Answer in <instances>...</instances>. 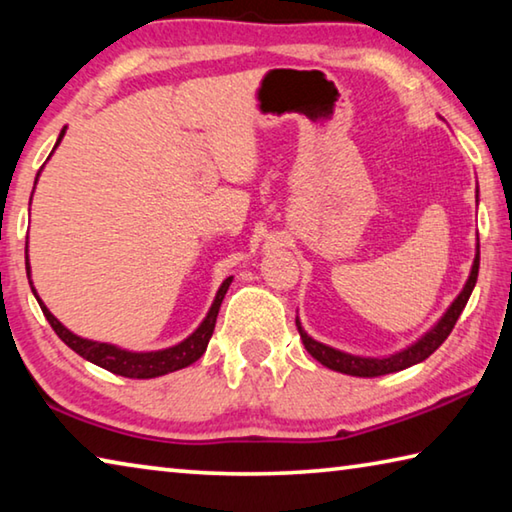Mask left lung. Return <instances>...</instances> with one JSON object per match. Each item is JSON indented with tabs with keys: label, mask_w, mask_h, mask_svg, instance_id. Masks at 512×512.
Instances as JSON below:
<instances>
[{
	"label": "left lung",
	"mask_w": 512,
	"mask_h": 512,
	"mask_svg": "<svg viewBox=\"0 0 512 512\" xmlns=\"http://www.w3.org/2000/svg\"><path fill=\"white\" fill-rule=\"evenodd\" d=\"M476 201H478V190H476ZM478 263H481V249H478V245H476V258H474V265H471V272H469L465 288L460 290V295L455 297L451 306H448L444 316L439 318L437 325L430 327L428 332L419 338V341L407 345L405 350L393 352V355H389V357H359V355H350V352L336 350V348H332V345L320 343V341H316V338H311L304 332L300 318H295L297 332H300V336H302L306 352H309L313 359H318L322 366L332 368V371H336V373L355 375V377H377V375L405 371V368L421 364L423 359H428L432 352H435L439 345L446 341L448 334H451V329L455 327V322H458L462 309H465L469 302L471 290H474V286H476Z\"/></svg>",
	"instance_id": "left-lung-1"
}]
</instances>
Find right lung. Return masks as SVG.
<instances>
[{"instance_id":"right-lung-1","label":"right lung","mask_w":512,"mask_h":512,"mask_svg":"<svg viewBox=\"0 0 512 512\" xmlns=\"http://www.w3.org/2000/svg\"><path fill=\"white\" fill-rule=\"evenodd\" d=\"M64 135H66V128L61 130V135L57 139V144H54V148L61 144ZM38 174H41V171H38ZM36 180H38V176H36ZM25 265H27V277H29L31 293H34V297L38 300V306H41V311H43V316L47 318V322H50L52 329L57 332L61 341H64L70 350H75L77 355L84 357L86 361H91V364L105 368V371L114 373V375L135 377V380H151V377L174 373V371H180V368H187L190 364H194L196 359H201V355L208 348V341H210L212 332H215L219 306H222L226 290H229L231 281H233V277L224 279V283L217 290L215 300H212L208 316L203 318L201 325L196 327L194 332L185 338V341H180L178 345H171V348H164V350L132 352V350H123V348H119V345H112V343H100V341H91V338H82V336L70 332L68 327L61 325V322L52 316L50 309H47V306L43 304V300L36 293L34 283H31L27 245H25Z\"/></svg>"}]
</instances>
